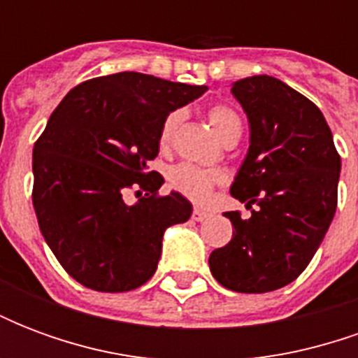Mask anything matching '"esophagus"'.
<instances>
[{"instance_id":"obj_1","label":"esophagus","mask_w":358,"mask_h":358,"mask_svg":"<svg viewBox=\"0 0 358 358\" xmlns=\"http://www.w3.org/2000/svg\"><path fill=\"white\" fill-rule=\"evenodd\" d=\"M207 217H209V210H205V209H197V207H195L194 213H192V218L197 220V222H201V220H205Z\"/></svg>"}]
</instances>
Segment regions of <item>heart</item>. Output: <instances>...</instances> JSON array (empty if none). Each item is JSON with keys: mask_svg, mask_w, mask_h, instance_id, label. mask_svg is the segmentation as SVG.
I'll use <instances>...</instances> for the list:
<instances>
[{"mask_svg": "<svg viewBox=\"0 0 358 358\" xmlns=\"http://www.w3.org/2000/svg\"><path fill=\"white\" fill-rule=\"evenodd\" d=\"M178 110L171 113L169 117L164 118L163 126H161V145L166 148L171 143L174 130L180 122ZM210 126L215 128V132L218 134V138L222 141L232 140V138H240L241 134V120L238 117V113L230 109L228 105H213L207 113ZM169 182L171 186L180 192L182 195L189 197L192 201L201 203L213 192V187L222 182V174L217 171H207V169H199L195 164H176L169 174Z\"/></svg>", "mask_w": 358, "mask_h": 358, "instance_id": "heart-1", "label": "heart"}]
</instances>
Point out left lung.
Segmentation results:
<instances>
[{
  "mask_svg": "<svg viewBox=\"0 0 358 358\" xmlns=\"http://www.w3.org/2000/svg\"><path fill=\"white\" fill-rule=\"evenodd\" d=\"M232 94L251 136L230 194L251 217L224 213L232 240L210 253L209 266L232 292H274L299 276L322 243L338 207L341 159L320 109L282 80L249 76L234 82Z\"/></svg>",
  "mask_w": 358,
  "mask_h": 358,
  "instance_id": "left-lung-1",
  "label": "left lung"
}]
</instances>
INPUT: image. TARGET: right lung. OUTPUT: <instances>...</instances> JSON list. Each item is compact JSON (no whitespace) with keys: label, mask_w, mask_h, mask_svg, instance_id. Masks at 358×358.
<instances>
[{"label":"right lung","mask_w":358,"mask_h":358,"mask_svg":"<svg viewBox=\"0 0 358 358\" xmlns=\"http://www.w3.org/2000/svg\"><path fill=\"white\" fill-rule=\"evenodd\" d=\"M205 90L117 73L78 84L51 113L32 153V203L43 240L76 282L118 293L155 274L164 230L186 222L192 203L157 194L164 178L148 164L164 118ZM134 187L146 195L128 206Z\"/></svg>","instance_id":"1"}]
</instances>
